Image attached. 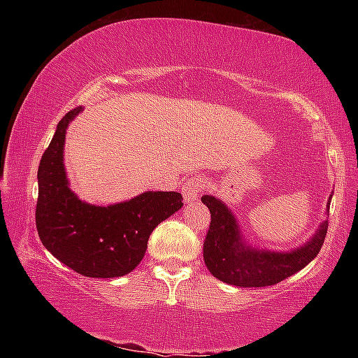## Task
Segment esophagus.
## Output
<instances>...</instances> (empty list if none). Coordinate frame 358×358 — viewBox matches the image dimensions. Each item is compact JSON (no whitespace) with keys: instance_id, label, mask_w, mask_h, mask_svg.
<instances>
[{"instance_id":"34e87169","label":"esophagus","mask_w":358,"mask_h":358,"mask_svg":"<svg viewBox=\"0 0 358 358\" xmlns=\"http://www.w3.org/2000/svg\"><path fill=\"white\" fill-rule=\"evenodd\" d=\"M205 189V180L202 177H189L186 180L183 186V197L185 201L189 203L197 201V197L201 196V192Z\"/></svg>"}]
</instances>
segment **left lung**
I'll use <instances>...</instances> for the list:
<instances>
[{"mask_svg":"<svg viewBox=\"0 0 358 358\" xmlns=\"http://www.w3.org/2000/svg\"><path fill=\"white\" fill-rule=\"evenodd\" d=\"M202 202L211 215L203 241L205 265L220 281L240 287L273 286L300 271L317 256L329 229L327 220L306 245L290 252L252 250L241 240L237 221L226 205L213 196H202Z\"/></svg>","mask_w":358,"mask_h":358,"instance_id":"8db88e82","label":"left lung"}]
</instances>
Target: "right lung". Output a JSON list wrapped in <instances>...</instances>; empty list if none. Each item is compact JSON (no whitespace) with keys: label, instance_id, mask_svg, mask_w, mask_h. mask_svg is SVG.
Wrapping results in <instances>:
<instances>
[{"label":"right lung","instance_id":"right-lung-1","mask_svg":"<svg viewBox=\"0 0 358 358\" xmlns=\"http://www.w3.org/2000/svg\"><path fill=\"white\" fill-rule=\"evenodd\" d=\"M82 107L59 121L38 169L36 229L59 262L88 278L128 275L147 251L150 234L161 221L183 207L180 192L148 191L108 207L78 201L69 189L63 166V145L71 120Z\"/></svg>","mask_w":358,"mask_h":358}]
</instances>
